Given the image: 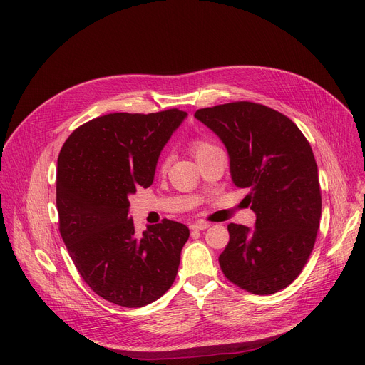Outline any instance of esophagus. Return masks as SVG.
Returning a JSON list of instances; mask_svg holds the SVG:
<instances>
[{"instance_id": "obj_1", "label": "esophagus", "mask_w": 365, "mask_h": 365, "mask_svg": "<svg viewBox=\"0 0 365 365\" xmlns=\"http://www.w3.org/2000/svg\"><path fill=\"white\" fill-rule=\"evenodd\" d=\"M210 227V223H205V222H198V223H192L190 225V229L192 231H204V229Z\"/></svg>"}]
</instances>
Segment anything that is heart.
I'll return each instance as SVG.
<instances>
[{
	"label": "heart",
	"instance_id": "1",
	"mask_svg": "<svg viewBox=\"0 0 365 365\" xmlns=\"http://www.w3.org/2000/svg\"><path fill=\"white\" fill-rule=\"evenodd\" d=\"M212 148H216V146H213L212 143H208L205 140H195L192 143V152L195 153V157H198L200 153H202V152H205L208 149H212Z\"/></svg>",
	"mask_w": 365,
	"mask_h": 365
}]
</instances>
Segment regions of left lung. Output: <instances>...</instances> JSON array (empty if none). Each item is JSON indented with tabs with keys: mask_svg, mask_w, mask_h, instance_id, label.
<instances>
[{
	"mask_svg": "<svg viewBox=\"0 0 365 365\" xmlns=\"http://www.w3.org/2000/svg\"><path fill=\"white\" fill-rule=\"evenodd\" d=\"M195 118L226 146L232 182L248 189L255 227L229 223L225 277L253 294L290 285L308 262L321 219L312 148L285 115L253 102L204 108Z\"/></svg>",
	"mask_w": 365,
	"mask_h": 365,
	"instance_id": "obj_1",
	"label": "left lung"
}]
</instances>
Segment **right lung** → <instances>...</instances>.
Masks as SVG:
<instances>
[{"mask_svg": "<svg viewBox=\"0 0 365 365\" xmlns=\"http://www.w3.org/2000/svg\"><path fill=\"white\" fill-rule=\"evenodd\" d=\"M187 117L108 113L76 128L57 158L59 231L90 289L105 300L140 308L175 282L186 225L164 219L142 235L128 217V197L153 182L160 153Z\"/></svg>", "mask_w": 365, "mask_h": 365, "instance_id": "obj_1", "label": "right lung"}]
</instances>
